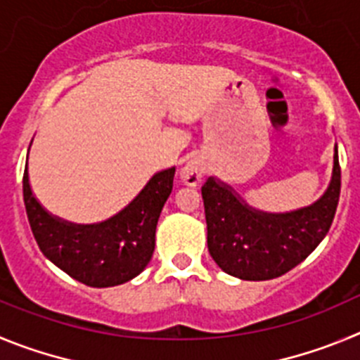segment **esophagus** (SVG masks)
Here are the masks:
<instances>
[{
  "label": "esophagus",
  "instance_id": "esophagus-1",
  "mask_svg": "<svg viewBox=\"0 0 360 360\" xmlns=\"http://www.w3.org/2000/svg\"><path fill=\"white\" fill-rule=\"evenodd\" d=\"M204 174H206V163L202 160H199V158H192V160L186 161V165L181 168V179L188 186H197L202 181Z\"/></svg>",
  "mask_w": 360,
  "mask_h": 360
}]
</instances>
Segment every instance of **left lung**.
Returning <instances> with one entry per match:
<instances>
[{"label":"left lung","instance_id":"left-lung-1","mask_svg":"<svg viewBox=\"0 0 360 360\" xmlns=\"http://www.w3.org/2000/svg\"><path fill=\"white\" fill-rule=\"evenodd\" d=\"M200 192L215 264L240 280H273L305 260L332 226L341 193L338 147L328 190L309 208L280 215L257 212L213 177Z\"/></svg>","mask_w":360,"mask_h":360}]
</instances>
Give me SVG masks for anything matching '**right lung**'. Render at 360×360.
I'll return each instance as SVG.
<instances>
[{"instance_id":"add662e5","label":"right lung","mask_w":360,"mask_h":360,"mask_svg":"<svg viewBox=\"0 0 360 360\" xmlns=\"http://www.w3.org/2000/svg\"><path fill=\"white\" fill-rule=\"evenodd\" d=\"M176 168L158 172L127 208L112 219L77 226L48 215L22 174V197L39 249L64 273L89 287L125 283L147 267L156 245L160 213L172 192Z\"/></svg>"}]
</instances>
